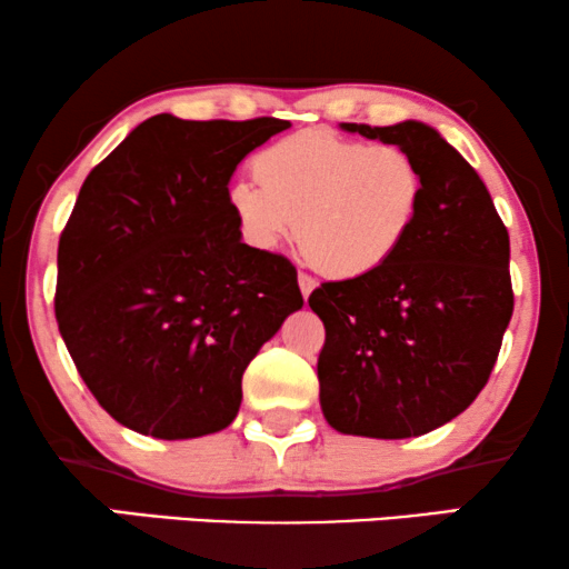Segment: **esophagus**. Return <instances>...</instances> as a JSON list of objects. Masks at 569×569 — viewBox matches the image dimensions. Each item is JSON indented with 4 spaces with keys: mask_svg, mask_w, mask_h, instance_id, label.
Returning a JSON list of instances; mask_svg holds the SVG:
<instances>
[{
    "mask_svg": "<svg viewBox=\"0 0 569 569\" xmlns=\"http://www.w3.org/2000/svg\"><path fill=\"white\" fill-rule=\"evenodd\" d=\"M298 284H300L302 298L308 300V295L313 292V287H316V279H313V277H308V274H298Z\"/></svg>",
    "mask_w": 569,
    "mask_h": 569,
    "instance_id": "1",
    "label": "esophagus"
}]
</instances>
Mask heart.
Returning <instances> with one entry per match:
<instances>
[{"label": "heart", "instance_id": "b5f03b06", "mask_svg": "<svg viewBox=\"0 0 569 569\" xmlns=\"http://www.w3.org/2000/svg\"><path fill=\"white\" fill-rule=\"evenodd\" d=\"M259 181L230 186L248 243L274 251L292 232L326 277L360 279L383 269L415 230L425 173L399 144H368L308 129L256 154Z\"/></svg>", "mask_w": 569, "mask_h": 569}]
</instances>
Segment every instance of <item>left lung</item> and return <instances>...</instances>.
<instances>
[{"mask_svg":"<svg viewBox=\"0 0 569 569\" xmlns=\"http://www.w3.org/2000/svg\"><path fill=\"white\" fill-rule=\"evenodd\" d=\"M341 129L415 154L425 201L383 269L310 292L326 326L321 409L345 435L417 438L469 409L495 368L512 316L508 228L477 170L427 123Z\"/></svg>","mask_w":569,"mask_h":569,"instance_id":"1","label":"left lung"}]
</instances>
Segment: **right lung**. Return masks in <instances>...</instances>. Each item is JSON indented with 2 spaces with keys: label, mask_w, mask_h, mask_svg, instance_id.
Here are the masks:
<instances>
[{
  "label": "right lung",
  "mask_w": 569,
  "mask_h": 569,
  "mask_svg": "<svg viewBox=\"0 0 569 569\" xmlns=\"http://www.w3.org/2000/svg\"><path fill=\"white\" fill-rule=\"evenodd\" d=\"M282 119H147L84 178L53 310L100 407L160 440L220 432L243 372L302 308L284 256L240 240L228 183Z\"/></svg>",
  "instance_id": "obj_1"
}]
</instances>
